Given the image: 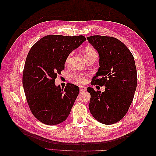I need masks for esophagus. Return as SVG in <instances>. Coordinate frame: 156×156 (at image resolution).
I'll return each instance as SVG.
<instances>
[{
    "mask_svg": "<svg viewBox=\"0 0 156 156\" xmlns=\"http://www.w3.org/2000/svg\"><path fill=\"white\" fill-rule=\"evenodd\" d=\"M86 90H87V89H86V87H83V86H80V92H84V91H86Z\"/></svg>",
    "mask_w": 156,
    "mask_h": 156,
    "instance_id": "1",
    "label": "esophagus"
}]
</instances>
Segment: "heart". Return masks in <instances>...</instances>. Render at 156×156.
I'll return each instance as SVG.
<instances>
[{"label":"heart","mask_w":156,"mask_h":156,"mask_svg":"<svg viewBox=\"0 0 156 156\" xmlns=\"http://www.w3.org/2000/svg\"><path fill=\"white\" fill-rule=\"evenodd\" d=\"M97 54L96 51H94V49H92V48H87L84 50V54L86 58H87L88 56H90V55L92 54ZM72 55V52L69 53V54L68 55L67 58L66 59V64H68L69 62V60H70V58ZM72 78H74V80L76 82H79V83H83V82H85V76L82 74H78V73H76V74H72Z\"/></svg>","instance_id":"heart-1"}]
</instances>
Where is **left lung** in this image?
<instances>
[{"instance_id": "8db88e82", "label": "left lung", "mask_w": 156, "mask_h": 156, "mask_svg": "<svg viewBox=\"0 0 156 156\" xmlns=\"http://www.w3.org/2000/svg\"><path fill=\"white\" fill-rule=\"evenodd\" d=\"M99 55V66L92 85L105 86L96 92L88 87L90 99L89 110L93 117L105 125L123 118L128 111L137 88V69L133 55L123 43L112 37H87Z\"/></svg>"}]
</instances>
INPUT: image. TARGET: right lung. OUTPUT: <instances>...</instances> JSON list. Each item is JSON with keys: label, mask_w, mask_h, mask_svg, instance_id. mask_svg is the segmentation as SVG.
<instances>
[{"label": "right lung", "mask_w": 156, "mask_h": 156, "mask_svg": "<svg viewBox=\"0 0 156 156\" xmlns=\"http://www.w3.org/2000/svg\"><path fill=\"white\" fill-rule=\"evenodd\" d=\"M86 41L84 36L49 35L32 46L26 58L23 86L31 112L48 125L64 122L79 94L78 86L65 88L55 84V79L64 69L66 59Z\"/></svg>", "instance_id": "1"}]
</instances>
